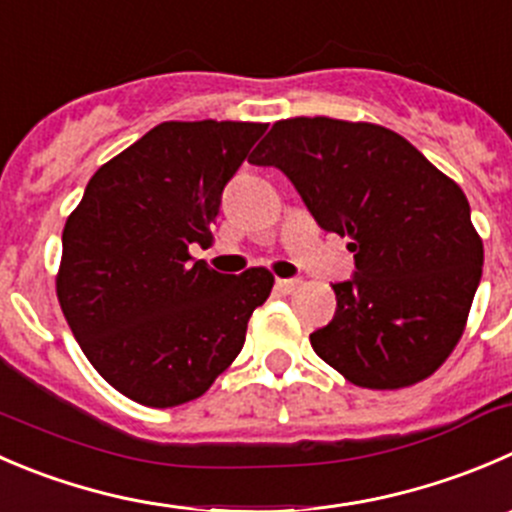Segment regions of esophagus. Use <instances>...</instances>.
<instances>
[{"mask_svg":"<svg viewBox=\"0 0 512 512\" xmlns=\"http://www.w3.org/2000/svg\"><path fill=\"white\" fill-rule=\"evenodd\" d=\"M277 287H280L285 295H292V292H297V287H300V280H277Z\"/></svg>","mask_w":512,"mask_h":512,"instance_id":"obj_1","label":"esophagus"}]
</instances>
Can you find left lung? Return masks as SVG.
I'll list each match as a JSON object with an SVG mask.
<instances>
[{
  "label": "left lung",
  "instance_id": "obj_1",
  "mask_svg": "<svg viewBox=\"0 0 512 512\" xmlns=\"http://www.w3.org/2000/svg\"><path fill=\"white\" fill-rule=\"evenodd\" d=\"M250 162L285 172L317 225L355 252V277L332 285L335 317L312 332V350L357 388L433 375L463 337L483 275L458 182L398 132L332 117L280 119Z\"/></svg>",
  "mask_w": 512,
  "mask_h": 512
}]
</instances>
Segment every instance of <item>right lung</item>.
Instances as JSON below:
<instances>
[{
	"label": "right lung",
	"mask_w": 512,
	"mask_h": 512,
	"mask_svg": "<svg viewBox=\"0 0 512 512\" xmlns=\"http://www.w3.org/2000/svg\"><path fill=\"white\" fill-rule=\"evenodd\" d=\"M262 122H162L104 162L67 217L57 300L94 370L124 398L175 408L210 390L270 297L265 267L192 260Z\"/></svg>",
	"instance_id": "add662e5"
}]
</instances>
